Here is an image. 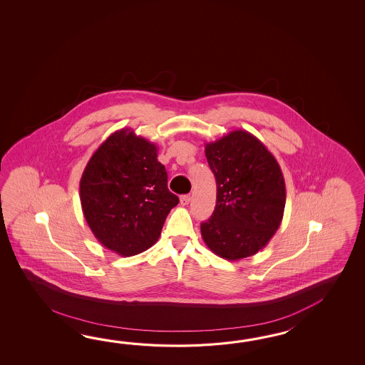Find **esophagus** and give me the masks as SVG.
Wrapping results in <instances>:
<instances>
[{
	"instance_id": "obj_1",
	"label": "esophagus",
	"mask_w": 365,
	"mask_h": 365,
	"mask_svg": "<svg viewBox=\"0 0 365 365\" xmlns=\"http://www.w3.org/2000/svg\"><path fill=\"white\" fill-rule=\"evenodd\" d=\"M189 202H190V195L185 194V195H181V197H180V203H181L182 206L189 205Z\"/></svg>"
}]
</instances>
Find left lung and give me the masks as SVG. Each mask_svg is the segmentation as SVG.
Wrapping results in <instances>:
<instances>
[{"label": "left lung", "instance_id": "1", "mask_svg": "<svg viewBox=\"0 0 365 365\" xmlns=\"http://www.w3.org/2000/svg\"><path fill=\"white\" fill-rule=\"evenodd\" d=\"M217 180V205L201 225L202 239L217 256L237 261L264 248L279 228L286 184L279 164L247 130H233L206 143Z\"/></svg>", "mask_w": 365, "mask_h": 365}]
</instances>
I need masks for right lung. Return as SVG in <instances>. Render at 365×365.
<instances>
[{
  "mask_svg": "<svg viewBox=\"0 0 365 365\" xmlns=\"http://www.w3.org/2000/svg\"><path fill=\"white\" fill-rule=\"evenodd\" d=\"M167 178L158 148L130 129L117 130L101 143L79 182L86 222L101 245L129 257L155 244L179 203Z\"/></svg>",
  "mask_w": 365,
  "mask_h": 365,
  "instance_id": "right-lung-1",
  "label": "right lung"
}]
</instances>
